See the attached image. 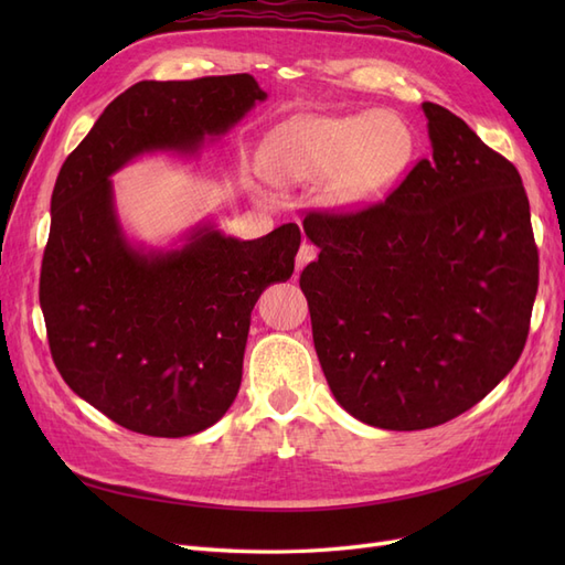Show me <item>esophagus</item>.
I'll return each instance as SVG.
<instances>
[{
    "label": "esophagus",
    "mask_w": 565,
    "mask_h": 565,
    "mask_svg": "<svg viewBox=\"0 0 565 565\" xmlns=\"http://www.w3.org/2000/svg\"><path fill=\"white\" fill-rule=\"evenodd\" d=\"M316 254H318V249H316L311 243H301V247H299V252H297V273H299L306 264H311V262L316 259Z\"/></svg>",
    "instance_id": "1"
}]
</instances>
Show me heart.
Instances as JSON below:
<instances>
[{
    "label": "heart",
    "mask_w": 565,
    "mask_h": 565,
    "mask_svg": "<svg viewBox=\"0 0 565 565\" xmlns=\"http://www.w3.org/2000/svg\"><path fill=\"white\" fill-rule=\"evenodd\" d=\"M413 148V129L391 110L303 117L273 136L266 167L282 188L332 179L339 202H367L403 177Z\"/></svg>",
    "instance_id": "b5f03b06"
}]
</instances>
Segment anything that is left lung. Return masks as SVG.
<instances>
[{
  "mask_svg": "<svg viewBox=\"0 0 565 565\" xmlns=\"http://www.w3.org/2000/svg\"><path fill=\"white\" fill-rule=\"evenodd\" d=\"M422 110L434 152L396 191L303 218L320 254L299 285L324 380L388 431L446 424L507 377L540 278L519 169L450 110Z\"/></svg>",
  "mask_w": 565,
  "mask_h": 565,
  "instance_id": "left-lung-1",
  "label": "left lung"
}]
</instances>
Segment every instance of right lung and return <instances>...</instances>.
I'll return each mask as SVG.
<instances>
[{
	"instance_id": "obj_1",
	"label": "right lung",
	"mask_w": 565,
	"mask_h": 565,
	"mask_svg": "<svg viewBox=\"0 0 565 565\" xmlns=\"http://www.w3.org/2000/svg\"><path fill=\"white\" fill-rule=\"evenodd\" d=\"M259 100L247 73L139 82L58 172L40 276L51 358L79 398L129 431L181 438L226 415L254 303L292 276L301 231L235 241L200 224L179 249L143 252L119 228L110 177L150 150L195 152Z\"/></svg>"
}]
</instances>
